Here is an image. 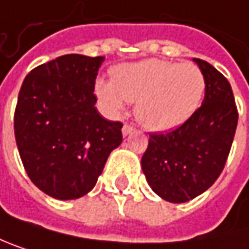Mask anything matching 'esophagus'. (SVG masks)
I'll return each instance as SVG.
<instances>
[{"label": "esophagus", "instance_id": "esophagus-1", "mask_svg": "<svg viewBox=\"0 0 249 249\" xmlns=\"http://www.w3.org/2000/svg\"><path fill=\"white\" fill-rule=\"evenodd\" d=\"M133 130H135V129H133V126H130V124H124V126H123V129H122V133H123V136H127V135H130Z\"/></svg>", "mask_w": 249, "mask_h": 249}]
</instances>
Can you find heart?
<instances>
[{
	"instance_id": "b5f03b06",
	"label": "heart",
	"mask_w": 249,
	"mask_h": 249,
	"mask_svg": "<svg viewBox=\"0 0 249 249\" xmlns=\"http://www.w3.org/2000/svg\"><path fill=\"white\" fill-rule=\"evenodd\" d=\"M204 92L206 78L198 66L161 59L122 63L111 69V81L95 82V94L108 114H119L124 101L136 103L138 122L154 132L186 123L198 110Z\"/></svg>"
}]
</instances>
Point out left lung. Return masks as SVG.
<instances>
[{"label":"left lung","mask_w":249,"mask_h":249,"mask_svg":"<svg viewBox=\"0 0 249 249\" xmlns=\"http://www.w3.org/2000/svg\"><path fill=\"white\" fill-rule=\"evenodd\" d=\"M193 61L206 78L201 106L180 127L168 133H151L141 161L148 184L171 203H186L217 180L238 124L229 81L206 61Z\"/></svg>","instance_id":"8db88e82"}]
</instances>
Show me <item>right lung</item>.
I'll return each instance as SVG.
<instances>
[{
  "instance_id": "right-lung-1",
  "label": "right lung",
  "mask_w": 249,
  "mask_h": 249,
  "mask_svg": "<svg viewBox=\"0 0 249 249\" xmlns=\"http://www.w3.org/2000/svg\"><path fill=\"white\" fill-rule=\"evenodd\" d=\"M104 56L63 55L24 78L14 133L33 184L58 200L89 193L113 149L122 143V123L95 108L94 85Z\"/></svg>"
}]
</instances>
